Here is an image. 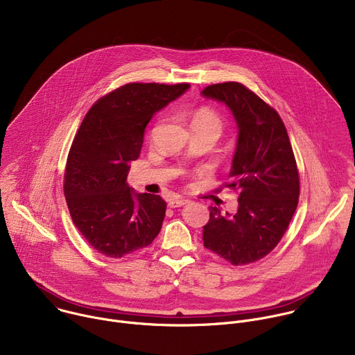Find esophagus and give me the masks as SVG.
Returning <instances> with one entry per match:
<instances>
[{
	"mask_svg": "<svg viewBox=\"0 0 355 355\" xmlns=\"http://www.w3.org/2000/svg\"><path fill=\"white\" fill-rule=\"evenodd\" d=\"M185 204H188V199L185 198H173L168 200L170 208H180V207H184Z\"/></svg>",
	"mask_w": 355,
	"mask_h": 355,
	"instance_id": "1",
	"label": "esophagus"
}]
</instances>
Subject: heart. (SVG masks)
<instances>
[{
  "label": "heart",
  "instance_id": "heart-1",
  "mask_svg": "<svg viewBox=\"0 0 355 355\" xmlns=\"http://www.w3.org/2000/svg\"><path fill=\"white\" fill-rule=\"evenodd\" d=\"M192 129H205L219 137L223 129V121L215 111L204 108L193 115Z\"/></svg>",
  "mask_w": 355,
  "mask_h": 355
}]
</instances>
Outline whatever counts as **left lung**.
I'll list each match as a JSON object with an SVG mask.
<instances>
[{
	"label": "left lung",
	"mask_w": 355,
	"mask_h": 355,
	"mask_svg": "<svg viewBox=\"0 0 355 355\" xmlns=\"http://www.w3.org/2000/svg\"><path fill=\"white\" fill-rule=\"evenodd\" d=\"M200 95L225 104L239 130L226 184L240 192L239 207L232 215L209 207L204 245L233 266L254 263L279 243L297 207L292 146L277 111L243 84H214Z\"/></svg>",
	"instance_id": "1"
}]
</instances>
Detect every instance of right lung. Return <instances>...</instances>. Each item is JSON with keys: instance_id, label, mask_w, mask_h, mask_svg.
<instances>
[{"instance_id": "1", "label": "right lung", "mask_w": 355, "mask_h": 355, "mask_svg": "<svg viewBox=\"0 0 355 355\" xmlns=\"http://www.w3.org/2000/svg\"><path fill=\"white\" fill-rule=\"evenodd\" d=\"M189 84H126L98 99L70 148L64 196L71 219L101 254L121 259L153 243L166 202L129 187V163L139 159L147 123Z\"/></svg>"}]
</instances>
